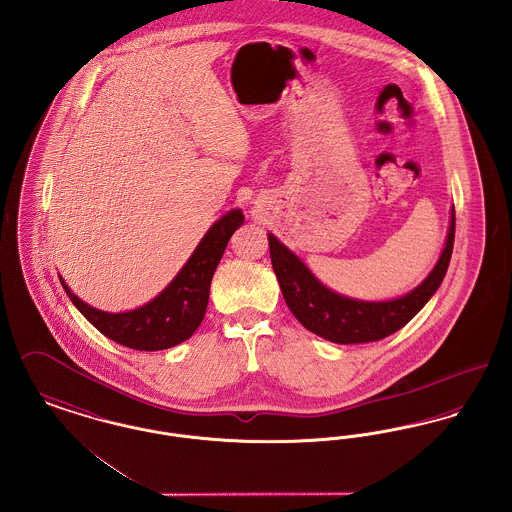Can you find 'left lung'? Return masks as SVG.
Instances as JSON below:
<instances>
[{
    "mask_svg": "<svg viewBox=\"0 0 512 512\" xmlns=\"http://www.w3.org/2000/svg\"><path fill=\"white\" fill-rule=\"evenodd\" d=\"M268 237L271 266L283 298L296 320L308 331L333 343H370L395 333L410 322L441 285L453 254L455 214L451 217L447 244L441 258L426 281L412 293L389 302H362L329 291L291 250H287L273 235Z\"/></svg>",
    "mask_w": 512,
    "mask_h": 512,
    "instance_id": "1",
    "label": "left lung"
}]
</instances>
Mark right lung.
Here are the masks:
<instances>
[{
	"instance_id": "add662e5",
	"label": "right lung",
	"mask_w": 512,
	"mask_h": 512,
	"mask_svg": "<svg viewBox=\"0 0 512 512\" xmlns=\"http://www.w3.org/2000/svg\"><path fill=\"white\" fill-rule=\"evenodd\" d=\"M243 221L241 210H233L216 221L162 295L133 312L109 314L96 310L73 295L63 279L61 285L82 316L111 341L135 350L175 347L187 341L204 320L214 271L231 235Z\"/></svg>"
}]
</instances>
